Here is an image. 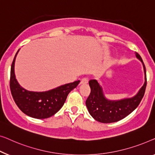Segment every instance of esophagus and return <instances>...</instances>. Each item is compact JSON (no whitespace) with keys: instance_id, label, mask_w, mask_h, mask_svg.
I'll list each match as a JSON object with an SVG mask.
<instances>
[{"instance_id":"esophagus-1","label":"esophagus","mask_w":155,"mask_h":155,"mask_svg":"<svg viewBox=\"0 0 155 155\" xmlns=\"http://www.w3.org/2000/svg\"><path fill=\"white\" fill-rule=\"evenodd\" d=\"M88 78L85 77V78H83L81 80V84H88Z\"/></svg>"}]
</instances>
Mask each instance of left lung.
<instances>
[{
	"mask_svg": "<svg viewBox=\"0 0 155 155\" xmlns=\"http://www.w3.org/2000/svg\"><path fill=\"white\" fill-rule=\"evenodd\" d=\"M136 56L143 63L145 83L134 97L117 100H109L104 96L99 82L96 80H91L89 81L91 93L86 100V104L88 112L96 121L104 124L118 121L130 114L139 105L145 94L147 78L145 67L142 58L137 53H136Z\"/></svg>",
	"mask_w": 155,
	"mask_h": 155,
	"instance_id": "obj_1",
	"label": "left lung"
}]
</instances>
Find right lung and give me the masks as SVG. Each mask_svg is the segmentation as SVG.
<instances>
[{"label":"right lung","instance_id":"right-lung-1","mask_svg":"<svg viewBox=\"0 0 155 155\" xmlns=\"http://www.w3.org/2000/svg\"><path fill=\"white\" fill-rule=\"evenodd\" d=\"M12 61L10 70V87L15 103L20 110L27 116L35 119L49 118L56 114L64 104L67 95L77 87L80 81H76L43 92L26 90L16 79L15 74V59Z\"/></svg>","mask_w":155,"mask_h":155}]
</instances>
